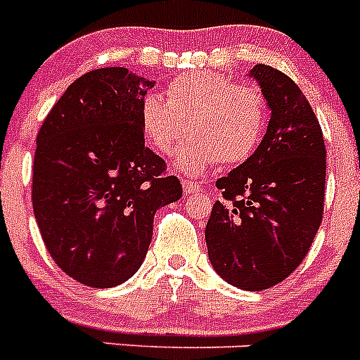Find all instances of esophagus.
<instances>
[{
  "label": "esophagus",
  "mask_w": 360,
  "mask_h": 360,
  "mask_svg": "<svg viewBox=\"0 0 360 360\" xmlns=\"http://www.w3.org/2000/svg\"><path fill=\"white\" fill-rule=\"evenodd\" d=\"M182 186H184V193H186L187 196L196 195V193H200V191H202V187H200L198 184L191 182V180H184Z\"/></svg>",
  "instance_id": "esophagus-1"
}]
</instances>
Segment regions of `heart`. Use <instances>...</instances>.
<instances>
[{"label":"heart","instance_id":"1","mask_svg":"<svg viewBox=\"0 0 360 360\" xmlns=\"http://www.w3.org/2000/svg\"><path fill=\"white\" fill-rule=\"evenodd\" d=\"M167 101L148 94L141 103L146 142L160 157H169L184 136L176 167L200 176L218 160L234 164L250 157L266 126L265 97L256 86L234 84L216 73H184L167 86Z\"/></svg>","mask_w":360,"mask_h":360}]
</instances>
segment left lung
I'll use <instances>...</instances> for the list:
<instances>
[{
    "instance_id": "1",
    "label": "left lung",
    "mask_w": 360,
    "mask_h": 360,
    "mask_svg": "<svg viewBox=\"0 0 360 360\" xmlns=\"http://www.w3.org/2000/svg\"><path fill=\"white\" fill-rule=\"evenodd\" d=\"M270 110L263 141L216 182L205 227L212 269L249 292L274 287L301 265L323 219L326 148L319 120L301 88L279 70L249 72Z\"/></svg>"
}]
</instances>
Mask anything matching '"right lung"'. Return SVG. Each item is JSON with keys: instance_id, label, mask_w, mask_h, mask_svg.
Segmentation results:
<instances>
[{"instance_id": "1", "label": "right lung", "mask_w": 360, "mask_h": 360, "mask_svg": "<svg viewBox=\"0 0 360 360\" xmlns=\"http://www.w3.org/2000/svg\"><path fill=\"white\" fill-rule=\"evenodd\" d=\"M155 81L122 66L84 73L37 133L32 203L57 266L111 288L141 269L160 207L182 198L176 176L146 148L141 103Z\"/></svg>"}]
</instances>
